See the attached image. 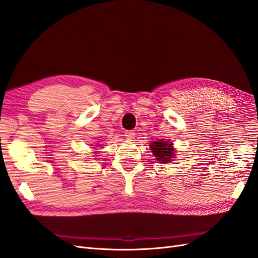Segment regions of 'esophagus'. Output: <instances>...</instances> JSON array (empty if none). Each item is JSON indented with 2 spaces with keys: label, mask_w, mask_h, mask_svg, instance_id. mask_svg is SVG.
<instances>
[{
  "label": "esophagus",
  "mask_w": 258,
  "mask_h": 258,
  "mask_svg": "<svg viewBox=\"0 0 258 258\" xmlns=\"http://www.w3.org/2000/svg\"><path fill=\"white\" fill-rule=\"evenodd\" d=\"M135 136H136L135 131H126V132H124V137L127 138V140H130V141H132V140L135 139Z\"/></svg>",
  "instance_id": "1"
}]
</instances>
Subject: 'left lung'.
I'll return each instance as SVG.
<instances>
[{
  "label": "left lung",
  "mask_w": 258,
  "mask_h": 258,
  "mask_svg": "<svg viewBox=\"0 0 258 258\" xmlns=\"http://www.w3.org/2000/svg\"><path fill=\"white\" fill-rule=\"evenodd\" d=\"M172 145V143H169L168 141L159 140V141H154L151 144V150L158 161L169 162L171 158H174V150Z\"/></svg>",
  "instance_id": "8db88e82"
}]
</instances>
